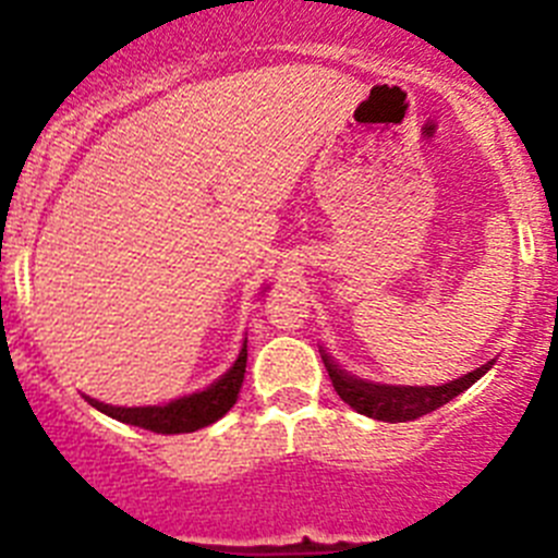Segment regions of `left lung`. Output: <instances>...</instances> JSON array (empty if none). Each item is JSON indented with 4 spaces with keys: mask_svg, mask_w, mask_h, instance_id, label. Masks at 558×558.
Returning a JSON list of instances; mask_svg holds the SVG:
<instances>
[{
    "mask_svg": "<svg viewBox=\"0 0 558 558\" xmlns=\"http://www.w3.org/2000/svg\"><path fill=\"white\" fill-rule=\"evenodd\" d=\"M318 352H322L324 366H327L338 397L352 411L368 418H379V422H411V418L425 416V413L447 405L450 399H456L470 386H475L477 379L495 366V357H492L475 372H466L463 377L441 383V386H391V383H374V379H363L347 368H340L338 360L324 347H318Z\"/></svg>",
    "mask_w": 558,
    "mask_h": 558,
    "instance_id": "obj_1",
    "label": "left lung"
}]
</instances>
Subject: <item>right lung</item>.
<instances>
[{
  "mask_svg": "<svg viewBox=\"0 0 558 558\" xmlns=\"http://www.w3.org/2000/svg\"><path fill=\"white\" fill-rule=\"evenodd\" d=\"M245 360H248V338H243V347H240V352H236L234 363H231L218 379H211L209 386L201 388V391L184 393V397H175L170 399V402H161V405L125 408V405H106V402L92 397L86 399H88V405L97 408V411L106 413V416L117 418V422H125V425L142 427V430L192 433L211 425V422H218L220 416H226V413L231 411V405L236 402V393H240V386H243Z\"/></svg>",
  "mask_w": 558,
  "mask_h": 558,
  "instance_id": "1",
  "label": "right lung"
}]
</instances>
